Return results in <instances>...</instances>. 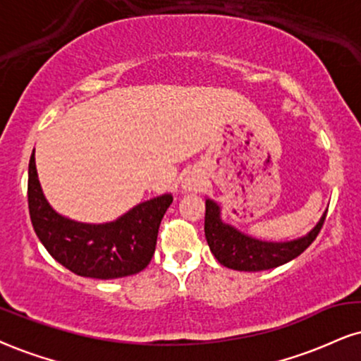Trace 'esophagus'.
I'll return each mask as SVG.
<instances>
[{
  "instance_id": "obj_1",
  "label": "esophagus",
  "mask_w": 361,
  "mask_h": 361,
  "mask_svg": "<svg viewBox=\"0 0 361 361\" xmlns=\"http://www.w3.org/2000/svg\"><path fill=\"white\" fill-rule=\"evenodd\" d=\"M203 185H205V178H203L200 171H188L183 176V180H181V188H183L185 192H202Z\"/></svg>"
}]
</instances>
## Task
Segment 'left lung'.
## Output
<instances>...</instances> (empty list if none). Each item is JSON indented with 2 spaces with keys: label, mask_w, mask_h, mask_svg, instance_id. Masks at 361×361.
I'll return each mask as SVG.
<instances>
[{
  "label": "left lung",
  "mask_w": 361,
  "mask_h": 361,
  "mask_svg": "<svg viewBox=\"0 0 361 361\" xmlns=\"http://www.w3.org/2000/svg\"><path fill=\"white\" fill-rule=\"evenodd\" d=\"M326 212L306 235L286 242H271L240 232L224 222L222 208L212 198L205 200V237L212 254L220 264L233 271L257 272L279 267L301 255L323 227Z\"/></svg>",
  "instance_id": "obj_1"
}]
</instances>
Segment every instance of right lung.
Returning <instances> with one entry per match:
<instances>
[{
    "instance_id": "obj_1",
    "label": "right lung",
    "mask_w": 361,
    "mask_h": 361,
    "mask_svg": "<svg viewBox=\"0 0 361 361\" xmlns=\"http://www.w3.org/2000/svg\"><path fill=\"white\" fill-rule=\"evenodd\" d=\"M173 195L137 203L119 219L85 224L60 215L43 195L35 149L28 164V208L35 233L56 262L73 274L119 279L141 272L153 259L161 219Z\"/></svg>"
}]
</instances>
